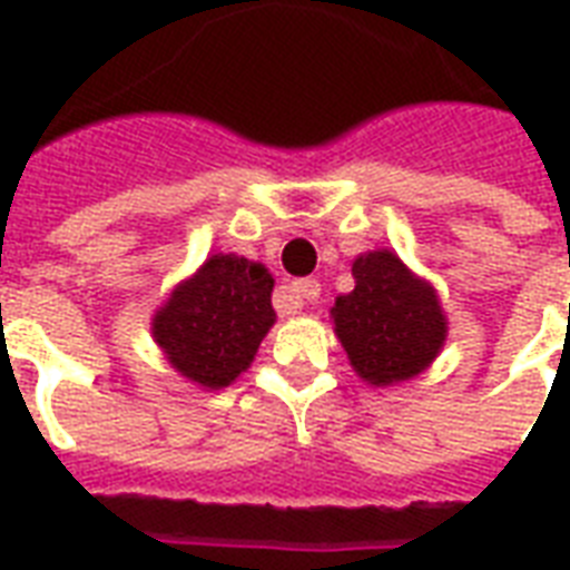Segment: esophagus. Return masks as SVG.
Returning a JSON list of instances; mask_svg holds the SVG:
<instances>
[{"label":"esophagus","instance_id":"esophagus-1","mask_svg":"<svg viewBox=\"0 0 570 570\" xmlns=\"http://www.w3.org/2000/svg\"><path fill=\"white\" fill-rule=\"evenodd\" d=\"M320 293V281H313V277H307V281H293V284H286L277 289L275 307L277 313H284V316H293V313H302L307 302H316Z\"/></svg>","mask_w":570,"mask_h":570}]
</instances>
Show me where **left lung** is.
I'll return each mask as SVG.
<instances>
[{
    "mask_svg": "<svg viewBox=\"0 0 570 570\" xmlns=\"http://www.w3.org/2000/svg\"><path fill=\"white\" fill-rule=\"evenodd\" d=\"M352 275L355 289L334 302L331 320L355 373L375 387L423 373L446 340L434 286L387 248L361 254Z\"/></svg>",
    "mask_w": 570,
    "mask_h": 570,
    "instance_id": "left-lung-1",
    "label": "left lung"
}]
</instances>
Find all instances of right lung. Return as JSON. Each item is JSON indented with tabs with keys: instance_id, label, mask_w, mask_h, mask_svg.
Here are the masks:
<instances>
[{
	"instance_id": "right-lung-1",
	"label": "right lung",
	"mask_w": 570,
	"mask_h": 570,
	"mask_svg": "<svg viewBox=\"0 0 570 570\" xmlns=\"http://www.w3.org/2000/svg\"><path fill=\"white\" fill-rule=\"evenodd\" d=\"M275 277L254 259L213 254L156 311L150 331L168 364L206 390L239 379L275 325Z\"/></svg>"
}]
</instances>
